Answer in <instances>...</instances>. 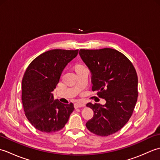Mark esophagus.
<instances>
[{
    "label": "esophagus",
    "mask_w": 160,
    "mask_h": 160,
    "mask_svg": "<svg viewBox=\"0 0 160 160\" xmlns=\"http://www.w3.org/2000/svg\"><path fill=\"white\" fill-rule=\"evenodd\" d=\"M85 107V104L82 102H76L74 104V107L75 108H80V107Z\"/></svg>",
    "instance_id": "1"
}]
</instances>
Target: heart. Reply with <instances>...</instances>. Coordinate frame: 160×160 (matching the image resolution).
I'll use <instances>...</instances> for the list:
<instances>
[{
  "label": "heart",
  "instance_id": "1",
  "mask_svg": "<svg viewBox=\"0 0 160 160\" xmlns=\"http://www.w3.org/2000/svg\"><path fill=\"white\" fill-rule=\"evenodd\" d=\"M84 66L82 65V64H77V65L75 67V69H78V68H80V67H83Z\"/></svg>",
  "mask_w": 160,
  "mask_h": 160
}]
</instances>
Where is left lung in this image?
Masks as SVG:
<instances>
[{
  "mask_svg": "<svg viewBox=\"0 0 160 160\" xmlns=\"http://www.w3.org/2000/svg\"><path fill=\"white\" fill-rule=\"evenodd\" d=\"M79 54L91 71L92 91L106 100L104 105L87 104L94 115L86 127L100 136L113 134L127 123L136 104V71L124 54L113 49H80Z\"/></svg>",
  "mask_w": 160,
  "mask_h": 160,
  "instance_id": "left-lung-1",
  "label": "left lung"
}]
</instances>
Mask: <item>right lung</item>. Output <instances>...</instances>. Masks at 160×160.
Here are the masks:
<instances>
[{
  "label": "right lung",
  "mask_w": 160,
  "mask_h": 160,
  "mask_svg": "<svg viewBox=\"0 0 160 160\" xmlns=\"http://www.w3.org/2000/svg\"><path fill=\"white\" fill-rule=\"evenodd\" d=\"M77 50L52 49L40 54L29 64L22 80V102L27 118L38 131L61 130L74 110L73 103L54 100L52 91L67 64L78 55Z\"/></svg>",
  "instance_id": "obj_1"
}]
</instances>
